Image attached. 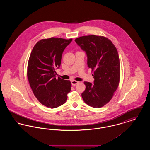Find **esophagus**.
<instances>
[{"mask_svg":"<svg viewBox=\"0 0 150 150\" xmlns=\"http://www.w3.org/2000/svg\"><path fill=\"white\" fill-rule=\"evenodd\" d=\"M79 83V81H77L76 80H72L71 84L73 86H76V84H78Z\"/></svg>","mask_w":150,"mask_h":150,"instance_id":"obj_1","label":"esophagus"}]
</instances>
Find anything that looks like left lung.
I'll use <instances>...</instances> for the list:
<instances>
[{
    "label": "left lung",
    "instance_id": "left-lung-1",
    "mask_svg": "<svg viewBox=\"0 0 150 150\" xmlns=\"http://www.w3.org/2000/svg\"><path fill=\"white\" fill-rule=\"evenodd\" d=\"M75 41L86 52L88 67L94 72V84L84 81L86 88L82 98L91 107H103L112 99L119 84L120 65L117 50L110 40L102 36H83Z\"/></svg>",
    "mask_w": 150,
    "mask_h": 150
}]
</instances>
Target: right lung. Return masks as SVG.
<instances>
[{
  "instance_id": "add662e5",
  "label": "right lung",
  "mask_w": 150,
  "mask_h": 150,
  "mask_svg": "<svg viewBox=\"0 0 150 150\" xmlns=\"http://www.w3.org/2000/svg\"><path fill=\"white\" fill-rule=\"evenodd\" d=\"M72 39H43L34 47L29 57L27 76L36 98L46 107L54 108L66 102L71 91L70 80L59 77L55 71L61 65L65 48Z\"/></svg>"
}]
</instances>
